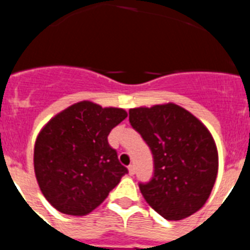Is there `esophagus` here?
Masks as SVG:
<instances>
[{
	"instance_id": "esophagus-1",
	"label": "esophagus",
	"mask_w": 250,
	"mask_h": 250,
	"mask_svg": "<svg viewBox=\"0 0 250 250\" xmlns=\"http://www.w3.org/2000/svg\"><path fill=\"white\" fill-rule=\"evenodd\" d=\"M128 173H129V175H133L134 173H136V170H134L133 166H129V167H128Z\"/></svg>"
}]
</instances>
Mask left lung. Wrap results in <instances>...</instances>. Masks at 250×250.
I'll list each match as a JSON object with an SVG mask.
<instances>
[{
	"mask_svg": "<svg viewBox=\"0 0 250 250\" xmlns=\"http://www.w3.org/2000/svg\"><path fill=\"white\" fill-rule=\"evenodd\" d=\"M132 127L150 148L154 174L139 184L146 202L168 220L198 212L218 174V150L208 128L174 103L129 109Z\"/></svg>",
	"mask_w": 250,
	"mask_h": 250,
	"instance_id": "left-lung-1",
	"label": "left lung"
}]
</instances>
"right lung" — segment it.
Listing matches in <instances>:
<instances>
[{
	"label": "right lung",
	"instance_id": "1",
	"mask_svg": "<svg viewBox=\"0 0 250 250\" xmlns=\"http://www.w3.org/2000/svg\"><path fill=\"white\" fill-rule=\"evenodd\" d=\"M127 116L122 108L81 101L56 114L38 133L33 152L36 179L58 212L88 214L128 173L107 139Z\"/></svg>",
	"mask_w": 250,
	"mask_h": 250
}]
</instances>
